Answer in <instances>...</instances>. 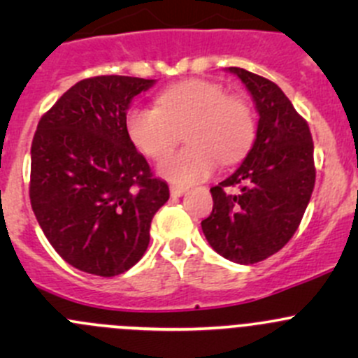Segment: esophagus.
<instances>
[{
    "label": "esophagus",
    "instance_id": "esophagus-1",
    "mask_svg": "<svg viewBox=\"0 0 358 358\" xmlns=\"http://www.w3.org/2000/svg\"><path fill=\"white\" fill-rule=\"evenodd\" d=\"M169 192H171L173 197H180L187 192V187H180V185H171L169 187Z\"/></svg>",
    "mask_w": 358,
    "mask_h": 358
}]
</instances>
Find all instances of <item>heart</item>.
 Here are the masks:
<instances>
[{
	"mask_svg": "<svg viewBox=\"0 0 358 358\" xmlns=\"http://www.w3.org/2000/svg\"><path fill=\"white\" fill-rule=\"evenodd\" d=\"M124 128L133 145L147 157H162L186 129L189 147L161 159L157 171L178 185L208 178L218 166L246 156L255 140V114L246 100L227 95L218 83L189 79L166 88L157 107L135 106Z\"/></svg>",
	"mask_w": 358,
	"mask_h": 358,
	"instance_id": "obj_1",
	"label": "heart"
}]
</instances>
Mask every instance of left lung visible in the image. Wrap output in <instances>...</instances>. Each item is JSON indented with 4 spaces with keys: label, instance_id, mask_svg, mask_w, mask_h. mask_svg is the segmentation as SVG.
<instances>
[{
    "label": "left lung",
    "instance_id": "obj_1",
    "mask_svg": "<svg viewBox=\"0 0 358 358\" xmlns=\"http://www.w3.org/2000/svg\"><path fill=\"white\" fill-rule=\"evenodd\" d=\"M258 110V129L243 164L211 189L213 211L201 227L209 246L241 265L275 255L298 230L315 185L313 142L305 119L275 83L229 67ZM227 186H239L229 194Z\"/></svg>",
    "mask_w": 358,
    "mask_h": 358
}]
</instances>
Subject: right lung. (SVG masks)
I'll return each instance as SVG.
<instances>
[{"label":"right lung","mask_w":358,"mask_h":358,"mask_svg":"<svg viewBox=\"0 0 358 358\" xmlns=\"http://www.w3.org/2000/svg\"><path fill=\"white\" fill-rule=\"evenodd\" d=\"M156 79L96 76L69 88L38 122L31 206L53 249L81 272L114 277L147 251L168 183L124 128L126 112Z\"/></svg>","instance_id":"1"}]
</instances>
